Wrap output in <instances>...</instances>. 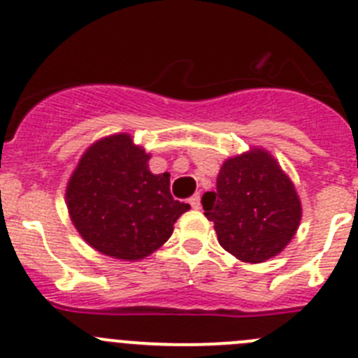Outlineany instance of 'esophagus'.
<instances>
[{
    "label": "esophagus",
    "instance_id": "esophagus-1",
    "mask_svg": "<svg viewBox=\"0 0 358 358\" xmlns=\"http://www.w3.org/2000/svg\"><path fill=\"white\" fill-rule=\"evenodd\" d=\"M189 203H191L192 208H199V205H201V203H199V194L192 196V198L189 199Z\"/></svg>",
    "mask_w": 358,
    "mask_h": 358
}]
</instances>
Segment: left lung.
Instances as JSON below:
<instances>
[{
	"label": "left lung",
	"instance_id": "8db88e82",
	"mask_svg": "<svg viewBox=\"0 0 358 358\" xmlns=\"http://www.w3.org/2000/svg\"><path fill=\"white\" fill-rule=\"evenodd\" d=\"M201 205L219 244L250 264L280 253L301 219L294 185L264 150L228 159L219 171L217 189L205 192Z\"/></svg>",
	"mask_w": 358,
	"mask_h": 358
}]
</instances>
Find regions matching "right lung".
<instances>
[{"label": "right lung", "instance_id": "1", "mask_svg": "<svg viewBox=\"0 0 358 358\" xmlns=\"http://www.w3.org/2000/svg\"><path fill=\"white\" fill-rule=\"evenodd\" d=\"M148 160L130 135H112L92 144L71 176V219L103 255L144 259L171 237L176 219L191 208L173 199L169 173L151 175Z\"/></svg>", "mask_w": 358, "mask_h": 358}]
</instances>
